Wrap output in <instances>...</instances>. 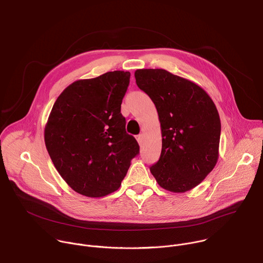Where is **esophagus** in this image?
<instances>
[{"instance_id":"34e87169","label":"esophagus","mask_w":263,"mask_h":263,"mask_svg":"<svg viewBox=\"0 0 263 263\" xmlns=\"http://www.w3.org/2000/svg\"><path fill=\"white\" fill-rule=\"evenodd\" d=\"M136 139H137L138 143H139V144H141V143H142V141H143V135H142V134H139V135L137 136V138H136Z\"/></svg>"}]
</instances>
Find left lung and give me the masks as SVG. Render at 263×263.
I'll use <instances>...</instances> for the list:
<instances>
[{
    "mask_svg": "<svg viewBox=\"0 0 263 263\" xmlns=\"http://www.w3.org/2000/svg\"><path fill=\"white\" fill-rule=\"evenodd\" d=\"M134 76L155 104L161 128V155L149 171L165 191H192L218 159L220 120L215 104L201 86L165 69H136Z\"/></svg>",
    "mask_w": 263,
    "mask_h": 263,
    "instance_id": "1",
    "label": "left lung"
}]
</instances>
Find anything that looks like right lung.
Segmentation results:
<instances>
[{"label":"right lung","instance_id":"right-lung-1","mask_svg":"<svg viewBox=\"0 0 263 263\" xmlns=\"http://www.w3.org/2000/svg\"><path fill=\"white\" fill-rule=\"evenodd\" d=\"M130 72L115 70L77 80L57 98L45 127L48 153L76 193L101 198L118 191L139 153L126 132L121 104Z\"/></svg>","mask_w":263,"mask_h":263}]
</instances>
